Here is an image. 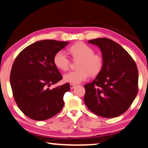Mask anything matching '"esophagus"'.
<instances>
[{"label": "esophagus", "instance_id": "obj_1", "mask_svg": "<svg viewBox=\"0 0 148 148\" xmlns=\"http://www.w3.org/2000/svg\"><path fill=\"white\" fill-rule=\"evenodd\" d=\"M76 87V85H74V84H70V88L71 89H74V88Z\"/></svg>", "mask_w": 148, "mask_h": 148}]
</instances>
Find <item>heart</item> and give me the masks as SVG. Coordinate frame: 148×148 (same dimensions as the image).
<instances>
[{"label": "heart", "mask_w": 148, "mask_h": 148, "mask_svg": "<svg viewBox=\"0 0 148 148\" xmlns=\"http://www.w3.org/2000/svg\"><path fill=\"white\" fill-rule=\"evenodd\" d=\"M69 52L74 60H79L77 64L78 70L70 72L63 76V80L67 83L78 84L88 78L89 74L96 76L102 69L103 61L100 55L94 54L92 47L83 42H78L69 48ZM54 63L61 71L69 69L70 61L66 54L62 51L56 53L54 56Z\"/></svg>", "instance_id": "b5f03b06"}]
</instances>
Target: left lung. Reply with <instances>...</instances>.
Returning <instances> with one entry per match:
<instances>
[{"label": "left lung", "instance_id": "left-lung-1", "mask_svg": "<svg viewBox=\"0 0 148 148\" xmlns=\"http://www.w3.org/2000/svg\"><path fill=\"white\" fill-rule=\"evenodd\" d=\"M102 52L101 71L84 85V102L90 111L114 118L127 111L138 93V72L134 60L119 44L106 38L90 40Z\"/></svg>", "mask_w": 148, "mask_h": 148}]
</instances>
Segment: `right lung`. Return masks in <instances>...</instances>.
Returning <instances> with one entry per match:
<instances>
[{"mask_svg":"<svg viewBox=\"0 0 148 148\" xmlns=\"http://www.w3.org/2000/svg\"><path fill=\"white\" fill-rule=\"evenodd\" d=\"M69 42L54 40L36 41L18 55L10 73L13 96L25 115L36 121L54 116L64 106L63 96L69 91L68 83L49 88L63 79L55 66L54 56Z\"/></svg>","mask_w":148,"mask_h":148,"instance_id":"obj_1","label":"right lung"}]
</instances>
